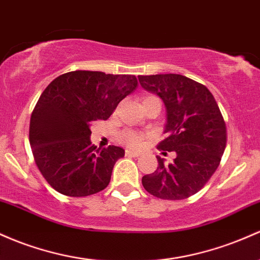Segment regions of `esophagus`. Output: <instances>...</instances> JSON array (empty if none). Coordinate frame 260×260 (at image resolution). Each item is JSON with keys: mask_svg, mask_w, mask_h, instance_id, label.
Listing matches in <instances>:
<instances>
[{"mask_svg": "<svg viewBox=\"0 0 260 260\" xmlns=\"http://www.w3.org/2000/svg\"><path fill=\"white\" fill-rule=\"evenodd\" d=\"M125 155H127V156H139V153L127 149V150H125Z\"/></svg>", "mask_w": 260, "mask_h": 260, "instance_id": "1", "label": "esophagus"}]
</instances>
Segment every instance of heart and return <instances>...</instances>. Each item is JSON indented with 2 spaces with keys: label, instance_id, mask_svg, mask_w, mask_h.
I'll use <instances>...</instances> for the list:
<instances>
[{
  "label": "heart",
  "instance_id": "obj_1",
  "mask_svg": "<svg viewBox=\"0 0 260 260\" xmlns=\"http://www.w3.org/2000/svg\"><path fill=\"white\" fill-rule=\"evenodd\" d=\"M121 141L123 142L124 144H127L128 147H132V148H137L139 147L142 143V139L141 137L133 132H124L121 135Z\"/></svg>",
  "mask_w": 260,
  "mask_h": 260
}]
</instances>
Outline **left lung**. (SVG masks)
<instances>
[{
	"label": "left lung",
	"instance_id": "8db88e82",
	"mask_svg": "<svg viewBox=\"0 0 260 260\" xmlns=\"http://www.w3.org/2000/svg\"><path fill=\"white\" fill-rule=\"evenodd\" d=\"M144 90L161 99L167 111L159 149L175 152L172 164L156 156L158 168L142 178L144 189L164 200L190 198L218 168L227 142L226 124L209 88L179 74L138 76Z\"/></svg>",
	"mask_w": 260,
	"mask_h": 260
}]
</instances>
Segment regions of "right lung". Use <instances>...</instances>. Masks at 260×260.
Wrapping results in <instances>:
<instances>
[{
	"instance_id": "add662e5",
	"label": "right lung",
	"mask_w": 260,
	"mask_h": 260,
	"mask_svg": "<svg viewBox=\"0 0 260 260\" xmlns=\"http://www.w3.org/2000/svg\"><path fill=\"white\" fill-rule=\"evenodd\" d=\"M137 85L135 75L76 70L58 76L43 91L30 116L29 143L37 167L54 190L81 198L107 187L124 149L91 144V122L106 121Z\"/></svg>"
}]
</instances>
